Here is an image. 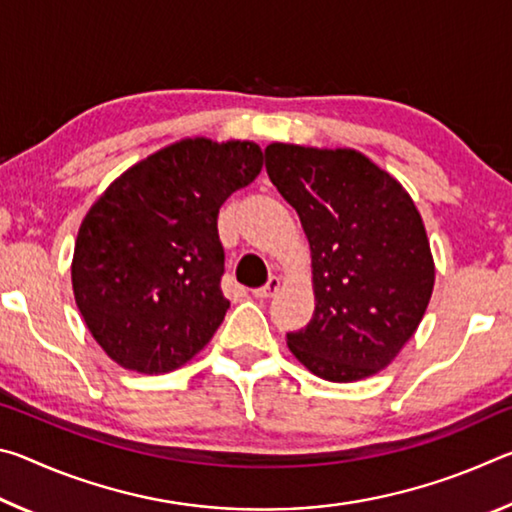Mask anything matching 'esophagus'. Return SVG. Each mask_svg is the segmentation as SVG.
<instances>
[{
  "instance_id": "34e87169",
  "label": "esophagus",
  "mask_w": 512,
  "mask_h": 512,
  "mask_svg": "<svg viewBox=\"0 0 512 512\" xmlns=\"http://www.w3.org/2000/svg\"><path fill=\"white\" fill-rule=\"evenodd\" d=\"M280 277H277V275H273L271 277V280H268L266 284H264V287H259V289H255L253 291V296L257 298V300H266V298H271V296H275V293H277V289H280Z\"/></svg>"
}]
</instances>
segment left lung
I'll use <instances>...</instances> for the list:
<instances>
[{
	"instance_id": "1",
	"label": "left lung",
	"mask_w": 512,
	"mask_h": 512,
	"mask_svg": "<svg viewBox=\"0 0 512 512\" xmlns=\"http://www.w3.org/2000/svg\"><path fill=\"white\" fill-rule=\"evenodd\" d=\"M266 173L296 207L314 268V316L287 343L327 381L366 379L411 339L433 291L420 212L391 173L352 149L266 146Z\"/></svg>"
}]
</instances>
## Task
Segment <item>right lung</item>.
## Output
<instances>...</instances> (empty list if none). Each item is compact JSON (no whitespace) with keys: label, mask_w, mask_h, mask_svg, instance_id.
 Masks as SVG:
<instances>
[{"label":"right lung","mask_w":512,"mask_h":512,"mask_svg":"<svg viewBox=\"0 0 512 512\" xmlns=\"http://www.w3.org/2000/svg\"><path fill=\"white\" fill-rule=\"evenodd\" d=\"M262 162L255 142L183 140L121 173L90 207L72 287L112 361L160 375L210 343L230 307L221 291L219 207L253 183Z\"/></svg>","instance_id":"right-lung-1"}]
</instances>
